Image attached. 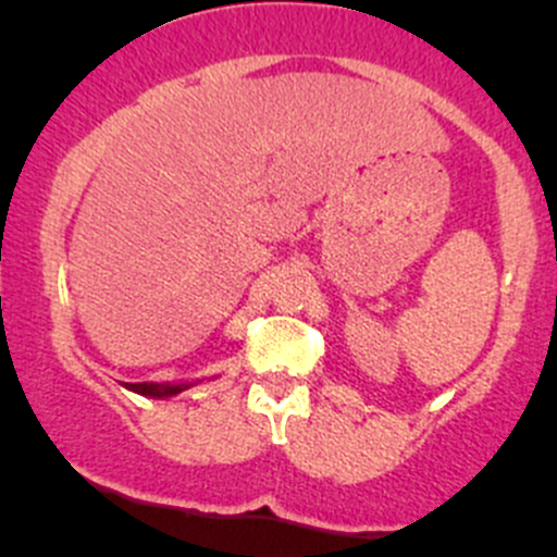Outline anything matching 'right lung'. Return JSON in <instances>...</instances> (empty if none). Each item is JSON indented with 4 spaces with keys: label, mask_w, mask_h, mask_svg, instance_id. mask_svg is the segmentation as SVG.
Returning <instances> with one entry per match:
<instances>
[{
    "label": "right lung",
    "mask_w": 557,
    "mask_h": 557,
    "mask_svg": "<svg viewBox=\"0 0 557 557\" xmlns=\"http://www.w3.org/2000/svg\"><path fill=\"white\" fill-rule=\"evenodd\" d=\"M128 391L143 393V396H177L180 391H185L188 385H159V383H128Z\"/></svg>",
    "instance_id": "add662e5"
}]
</instances>
